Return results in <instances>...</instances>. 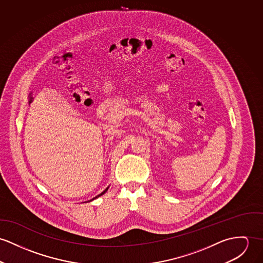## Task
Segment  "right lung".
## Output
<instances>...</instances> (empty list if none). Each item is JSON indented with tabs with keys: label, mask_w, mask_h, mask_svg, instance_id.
I'll return each instance as SVG.
<instances>
[{
	"label": "right lung",
	"mask_w": 263,
	"mask_h": 263,
	"mask_svg": "<svg viewBox=\"0 0 263 263\" xmlns=\"http://www.w3.org/2000/svg\"><path fill=\"white\" fill-rule=\"evenodd\" d=\"M108 189H109V186H108V187H107V189H106V190H105V191H104V192H103V193H101V194H100V195H98V196H97V197H96V198H93V199H92V200H95V199H97V198H99V197H100V196H102V195H104V194H105V193H106V192H107V191H108ZM92 200H90V201H92Z\"/></svg>",
	"instance_id": "obj_1"
}]
</instances>
